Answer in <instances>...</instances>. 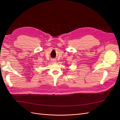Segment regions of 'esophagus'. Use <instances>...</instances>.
Returning a JSON list of instances; mask_svg holds the SVG:
<instances>
[{
  "instance_id": "1",
  "label": "esophagus",
  "mask_w": 120,
  "mask_h": 120,
  "mask_svg": "<svg viewBox=\"0 0 120 120\" xmlns=\"http://www.w3.org/2000/svg\"><path fill=\"white\" fill-rule=\"evenodd\" d=\"M52 62H53V63H55L56 62V60H52Z\"/></svg>"
}]
</instances>
